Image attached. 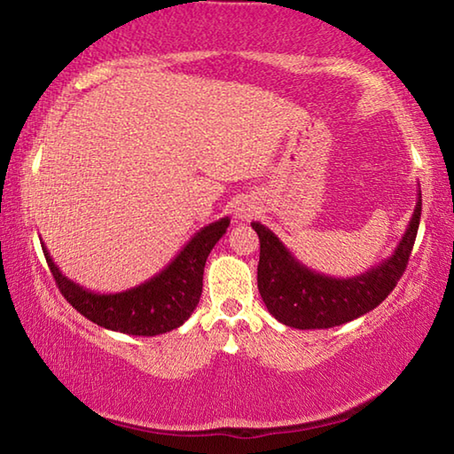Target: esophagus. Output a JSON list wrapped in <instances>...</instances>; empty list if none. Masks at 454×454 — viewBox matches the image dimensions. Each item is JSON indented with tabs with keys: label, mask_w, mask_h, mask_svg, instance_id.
Instances as JSON below:
<instances>
[{
	"label": "esophagus",
	"mask_w": 454,
	"mask_h": 454,
	"mask_svg": "<svg viewBox=\"0 0 454 454\" xmlns=\"http://www.w3.org/2000/svg\"><path fill=\"white\" fill-rule=\"evenodd\" d=\"M252 216H254V206L248 204V202H240L236 206V218L248 220Z\"/></svg>",
	"instance_id": "1"
}]
</instances>
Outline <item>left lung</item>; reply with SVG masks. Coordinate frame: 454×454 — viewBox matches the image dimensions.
I'll return each instance as SVG.
<instances>
[{
  "label": "left lung",
  "instance_id": "obj_1",
  "mask_svg": "<svg viewBox=\"0 0 454 454\" xmlns=\"http://www.w3.org/2000/svg\"><path fill=\"white\" fill-rule=\"evenodd\" d=\"M420 190L412 218L388 258L352 278H334L298 262L270 228L252 222L260 238L258 290L268 312L282 325L333 328L374 310L401 280L420 222Z\"/></svg>",
  "mask_w": 454,
  "mask_h": 454
}]
</instances>
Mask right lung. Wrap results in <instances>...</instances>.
Masks as SVG:
<instances>
[{"instance_id": "obj_1", "label": "right lung", "mask_w": 454, "mask_h": 454, "mask_svg": "<svg viewBox=\"0 0 454 454\" xmlns=\"http://www.w3.org/2000/svg\"><path fill=\"white\" fill-rule=\"evenodd\" d=\"M224 216L200 228L164 270L134 288L99 294L61 274L45 246L43 256L61 294L75 310L98 326L132 336H156L182 326L200 302L206 258L226 234Z\"/></svg>"}]
</instances>
